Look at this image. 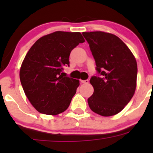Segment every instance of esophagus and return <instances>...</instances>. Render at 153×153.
I'll return each instance as SVG.
<instances>
[{
  "label": "esophagus",
  "instance_id": "1",
  "mask_svg": "<svg viewBox=\"0 0 153 153\" xmlns=\"http://www.w3.org/2000/svg\"><path fill=\"white\" fill-rule=\"evenodd\" d=\"M80 82H81L82 83L88 84V82H89V80H88V79H87V80H80Z\"/></svg>",
  "mask_w": 153,
  "mask_h": 153
}]
</instances>
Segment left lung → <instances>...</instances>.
Here are the masks:
<instances>
[{
  "label": "left lung",
  "instance_id": "left-lung-1",
  "mask_svg": "<svg viewBox=\"0 0 153 153\" xmlns=\"http://www.w3.org/2000/svg\"><path fill=\"white\" fill-rule=\"evenodd\" d=\"M96 62L97 73L91 78L94 92L88 99L93 111L103 117L119 113L134 96L137 65L118 36L103 31L82 32Z\"/></svg>",
  "mask_w": 153,
  "mask_h": 153
}]
</instances>
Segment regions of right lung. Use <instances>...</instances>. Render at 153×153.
Instances as JSON below:
<instances>
[{"label": "right lung", "mask_w": 153, "mask_h": 153, "mask_svg": "<svg viewBox=\"0 0 153 153\" xmlns=\"http://www.w3.org/2000/svg\"><path fill=\"white\" fill-rule=\"evenodd\" d=\"M85 42L80 32L55 31L39 39L26 54L20 70L21 83L32 106L42 114L65 111L79 86L65 76L71 51Z\"/></svg>", "instance_id": "add662e5"}]
</instances>
